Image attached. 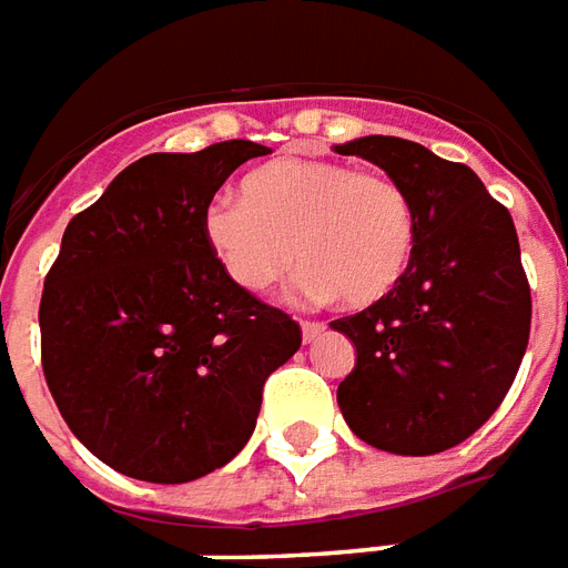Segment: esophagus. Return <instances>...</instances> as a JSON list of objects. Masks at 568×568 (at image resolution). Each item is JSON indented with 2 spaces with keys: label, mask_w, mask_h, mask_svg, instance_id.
I'll list each match as a JSON object with an SVG mask.
<instances>
[{
  "label": "esophagus",
  "mask_w": 568,
  "mask_h": 568,
  "mask_svg": "<svg viewBox=\"0 0 568 568\" xmlns=\"http://www.w3.org/2000/svg\"><path fill=\"white\" fill-rule=\"evenodd\" d=\"M323 329H326V326H323V323H316V320H304V323H301V335H304V342H307V345L316 342V338L323 335Z\"/></svg>",
  "instance_id": "obj_1"
}]
</instances>
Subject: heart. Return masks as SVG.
I'll list each match as a JSON object with an SVG mask.
<instances>
[{"instance_id": "heart-1", "label": "heart", "mask_w": 568, "mask_h": 568, "mask_svg": "<svg viewBox=\"0 0 568 568\" xmlns=\"http://www.w3.org/2000/svg\"><path fill=\"white\" fill-rule=\"evenodd\" d=\"M202 233L223 273L248 295H267L298 257L307 298L369 307L410 267L416 214L392 176L342 161L276 158L242 180V202L204 207Z\"/></svg>"}]
</instances>
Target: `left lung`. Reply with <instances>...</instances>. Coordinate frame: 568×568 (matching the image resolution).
I'll return each mask as SVG.
<instances>
[{
	"label": "left lung",
	"mask_w": 568,
	"mask_h": 568,
	"mask_svg": "<svg viewBox=\"0 0 568 568\" xmlns=\"http://www.w3.org/2000/svg\"><path fill=\"white\" fill-rule=\"evenodd\" d=\"M335 152L382 168L416 214L414 257L395 292L329 323L357 348L338 407L366 445L442 454L488 423L526 354L531 292L516 226L466 164L419 142L361 136Z\"/></svg>",
	"instance_id": "1"
}]
</instances>
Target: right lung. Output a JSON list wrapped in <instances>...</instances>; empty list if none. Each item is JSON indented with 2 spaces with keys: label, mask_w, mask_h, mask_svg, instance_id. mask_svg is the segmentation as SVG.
I'll return each mask as SVG.
<instances>
[{
  "label": "right lung",
  "mask_w": 568,
  "mask_h": 568,
  "mask_svg": "<svg viewBox=\"0 0 568 568\" xmlns=\"http://www.w3.org/2000/svg\"><path fill=\"white\" fill-rule=\"evenodd\" d=\"M230 139L121 171L68 223L40 301L42 373L64 423L123 476L180 485L252 438L298 323L242 292L202 233L226 176L267 154Z\"/></svg>",
  "instance_id": "add662e5"
}]
</instances>
